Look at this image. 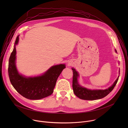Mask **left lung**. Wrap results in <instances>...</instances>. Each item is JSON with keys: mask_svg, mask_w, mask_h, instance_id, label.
<instances>
[{"mask_svg": "<svg viewBox=\"0 0 128 128\" xmlns=\"http://www.w3.org/2000/svg\"><path fill=\"white\" fill-rule=\"evenodd\" d=\"M120 63V62H119ZM73 71L72 88L74 94L79 98L86 100H94L103 98L110 93L116 86L120 76L114 82V84L107 89L102 90H91L81 86L78 83V74L74 68H72ZM119 72L120 71H119ZM120 74V73H119Z\"/></svg>", "mask_w": 128, "mask_h": 128, "instance_id": "8db88e82", "label": "left lung"}]
</instances>
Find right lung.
I'll return each instance as SVG.
<instances>
[{"label":"right lung","instance_id":"obj_1","mask_svg":"<svg viewBox=\"0 0 128 128\" xmlns=\"http://www.w3.org/2000/svg\"><path fill=\"white\" fill-rule=\"evenodd\" d=\"M16 41L13 51L9 59L8 72L10 82L15 90L24 97L31 100H39L48 97L53 93L58 78L66 67L64 64L52 66L43 75L34 78H26L18 73L16 65Z\"/></svg>","mask_w":128,"mask_h":128}]
</instances>
